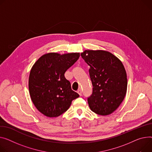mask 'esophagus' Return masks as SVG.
Wrapping results in <instances>:
<instances>
[{"label":"esophagus","instance_id":"obj_1","mask_svg":"<svg viewBox=\"0 0 152 152\" xmlns=\"http://www.w3.org/2000/svg\"><path fill=\"white\" fill-rule=\"evenodd\" d=\"M77 93H78V94L80 96L82 95V90H80V89H79L78 90H77Z\"/></svg>","mask_w":152,"mask_h":152}]
</instances>
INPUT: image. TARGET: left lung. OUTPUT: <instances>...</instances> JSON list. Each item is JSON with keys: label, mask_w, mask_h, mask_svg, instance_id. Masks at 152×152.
I'll use <instances>...</instances> for the list:
<instances>
[{"label": "left lung", "mask_w": 152, "mask_h": 152, "mask_svg": "<svg viewBox=\"0 0 152 152\" xmlns=\"http://www.w3.org/2000/svg\"><path fill=\"white\" fill-rule=\"evenodd\" d=\"M80 56L90 67L93 92L87 99L90 109L101 115L112 114L126 93L127 76L122 62L103 50H86Z\"/></svg>", "instance_id": "left-lung-1"}]
</instances>
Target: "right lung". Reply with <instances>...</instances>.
Instances as JSON below:
<instances>
[{"instance_id":"right-lung-1","label":"right lung","mask_w":152,"mask_h":152,"mask_svg":"<svg viewBox=\"0 0 152 152\" xmlns=\"http://www.w3.org/2000/svg\"><path fill=\"white\" fill-rule=\"evenodd\" d=\"M79 56V53H49L40 57L32 67L28 78L30 96L36 108L46 117L62 115L79 96L64 75Z\"/></svg>"}]
</instances>
